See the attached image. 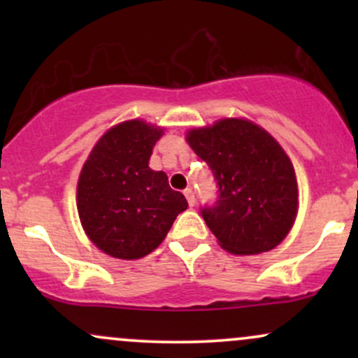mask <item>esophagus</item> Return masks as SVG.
Listing matches in <instances>:
<instances>
[{
    "label": "esophagus",
    "mask_w": 358,
    "mask_h": 358,
    "mask_svg": "<svg viewBox=\"0 0 358 358\" xmlns=\"http://www.w3.org/2000/svg\"><path fill=\"white\" fill-rule=\"evenodd\" d=\"M183 193H185V199H187L188 205L193 207V205H195V193H193L192 188H187V190H185Z\"/></svg>",
    "instance_id": "obj_1"
}]
</instances>
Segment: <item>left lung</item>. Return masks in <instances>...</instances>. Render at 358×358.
<instances>
[{
  "label": "left lung",
  "instance_id": "left-lung-1",
  "mask_svg": "<svg viewBox=\"0 0 358 358\" xmlns=\"http://www.w3.org/2000/svg\"><path fill=\"white\" fill-rule=\"evenodd\" d=\"M185 139L212 168L219 200L202 217L222 249L254 256L274 249L293 229L298 180L282 146L245 117H222L192 127Z\"/></svg>",
  "mask_w": 358,
  "mask_h": 358
}]
</instances>
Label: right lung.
I'll list each match as a JSON object with an SVG mask.
<instances>
[{
  "label": "right lung",
  "mask_w": 358,
  "mask_h": 358,
  "mask_svg": "<svg viewBox=\"0 0 358 358\" xmlns=\"http://www.w3.org/2000/svg\"><path fill=\"white\" fill-rule=\"evenodd\" d=\"M165 127L129 119L97 139L77 182V212L85 236L110 257L134 261L165 241L188 203L171 190L150 158Z\"/></svg>",
  "instance_id": "1"
}]
</instances>
